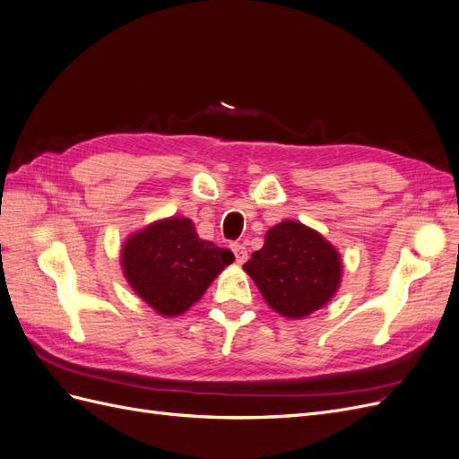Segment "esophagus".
<instances>
[{
	"label": "esophagus",
	"mask_w": 459,
	"mask_h": 459,
	"mask_svg": "<svg viewBox=\"0 0 459 459\" xmlns=\"http://www.w3.org/2000/svg\"><path fill=\"white\" fill-rule=\"evenodd\" d=\"M231 251H233L235 262H238V264H243V262L247 260V248H245V245L233 243V245H231Z\"/></svg>",
	"instance_id": "1"
}]
</instances>
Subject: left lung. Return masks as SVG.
<instances>
[{
  "mask_svg": "<svg viewBox=\"0 0 459 459\" xmlns=\"http://www.w3.org/2000/svg\"><path fill=\"white\" fill-rule=\"evenodd\" d=\"M243 270L268 307L289 319H302L324 308L342 280L337 247L295 220L270 228L264 247L243 264Z\"/></svg>",
  "mask_w": 459,
  "mask_h": 459,
  "instance_id": "left-lung-1",
  "label": "left lung"
}]
</instances>
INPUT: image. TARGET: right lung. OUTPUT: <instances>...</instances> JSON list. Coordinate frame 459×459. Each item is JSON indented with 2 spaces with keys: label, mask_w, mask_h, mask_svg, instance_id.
I'll use <instances>...</instances> for the list:
<instances>
[{
  "label": "right lung",
  "mask_w": 459,
  "mask_h": 459,
  "mask_svg": "<svg viewBox=\"0 0 459 459\" xmlns=\"http://www.w3.org/2000/svg\"><path fill=\"white\" fill-rule=\"evenodd\" d=\"M233 253L201 239L184 216L151 221L122 243L120 266L134 293L160 316L174 317L201 300Z\"/></svg>",
  "instance_id": "add662e5"
}]
</instances>
